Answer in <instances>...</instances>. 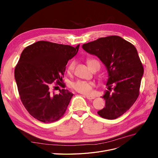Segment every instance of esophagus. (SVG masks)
<instances>
[{"label": "esophagus", "instance_id": "esophagus-1", "mask_svg": "<svg viewBox=\"0 0 158 158\" xmlns=\"http://www.w3.org/2000/svg\"><path fill=\"white\" fill-rule=\"evenodd\" d=\"M86 98L89 100H92V99H94L95 98V97H93V96H89V95H86Z\"/></svg>", "mask_w": 158, "mask_h": 158}]
</instances>
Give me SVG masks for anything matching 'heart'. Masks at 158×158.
<instances>
[{"mask_svg": "<svg viewBox=\"0 0 158 158\" xmlns=\"http://www.w3.org/2000/svg\"><path fill=\"white\" fill-rule=\"evenodd\" d=\"M95 61H96L95 59H90L87 60V63L89 68H92V66ZM75 66V62L72 61L69 64V65L66 67V71L69 74L73 73ZM94 83L92 82H89V81H85V80H76L75 82L72 83V88H73L75 91L78 92L80 94L89 95L92 94L93 88L94 87Z\"/></svg>", "mask_w": 158, "mask_h": 158, "instance_id": "obj_1", "label": "heart"}]
</instances>
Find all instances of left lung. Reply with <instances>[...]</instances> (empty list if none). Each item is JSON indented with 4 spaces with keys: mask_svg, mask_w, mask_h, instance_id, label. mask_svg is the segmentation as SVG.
I'll return each mask as SVG.
<instances>
[{
    "mask_svg": "<svg viewBox=\"0 0 158 158\" xmlns=\"http://www.w3.org/2000/svg\"><path fill=\"white\" fill-rule=\"evenodd\" d=\"M82 48L106 66L108 90L102 97L106 107L98 113L104 118L115 119L128 111L139 95L144 68L136 47L121 37L111 35L85 44Z\"/></svg>",
    "mask_w": 158,
    "mask_h": 158,
    "instance_id": "obj_1",
    "label": "left lung"
}]
</instances>
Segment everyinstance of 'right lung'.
I'll list each match as a JSON object with an SVG mask.
<instances>
[{"label":"right lung","mask_w":158,"mask_h":158,"mask_svg":"<svg viewBox=\"0 0 158 158\" xmlns=\"http://www.w3.org/2000/svg\"><path fill=\"white\" fill-rule=\"evenodd\" d=\"M79 47L40 41L22 51L14 76L23 106L38 121L50 123L64 115L73 94L64 89L63 78ZM59 86L64 89L59 94L52 92Z\"/></svg>","instance_id":"1"}]
</instances>
